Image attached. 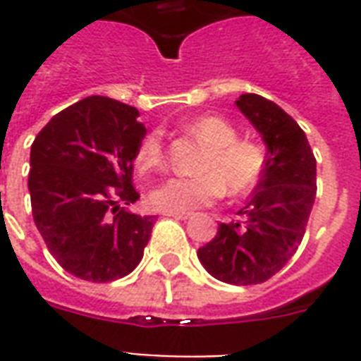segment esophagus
<instances>
[{"label": "esophagus", "instance_id": "obj_1", "mask_svg": "<svg viewBox=\"0 0 361 361\" xmlns=\"http://www.w3.org/2000/svg\"><path fill=\"white\" fill-rule=\"evenodd\" d=\"M163 215H166V217H174V219L185 221L189 219L192 214H189V212H163Z\"/></svg>", "mask_w": 361, "mask_h": 361}]
</instances>
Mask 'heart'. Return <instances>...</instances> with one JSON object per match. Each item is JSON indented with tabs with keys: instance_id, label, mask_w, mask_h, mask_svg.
<instances>
[{
	"instance_id": "obj_1",
	"label": "heart",
	"mask_w": 361,
	"mask_h": 361,
	"mask_svg": "<svg viewBox=\"0 0 361 361\" xmlns=\"http://www.w3.org/2000/svg\"><path fill=\"white\" fill-rule=\"evenodd\" d=\"M189 130L208 146L198 176L169 178L152 192V202L163 212H192L214 204L225 195L245 197L260 183L268 153L257 140L238 138L236 127L221 116H200ZM166 157L163 133L153 129L142 136L136 147V166L144 172L161 169Z\"/></svg>"
}]
</instances>
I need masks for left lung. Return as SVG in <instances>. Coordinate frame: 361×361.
I'll use <instances>...</instances> for the list:
<instances>
[{
  "label": "left lung",
  "instance_id": "8db88e82",
  "mask_svg": "<svg viewBox=\"0 0 361 361\" xmlns=\"http://www.w3.org/2000/svg\"><path fill=\"white\" fill-rule=\"evenodd\" d=\"M268 146V166L238 219L221 223L198 249V260L228 285H258L274 277L302 243L317 197V159L302 127L268 99L236 101Z\"/></svg>",
  "mask_w": 361,
  "mask_h": 361
}]
</instances>
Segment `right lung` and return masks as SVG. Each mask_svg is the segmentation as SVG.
<instances>
[{
  "label": "right lung",
  "mask_w": 361,
  "mask_h": 361,
  "mask_svg": "<svg viewBox=\"0 0 361 361\" xmlns=\"http://www.w3.org/2000/svg\"><path fill=\"white\" fill-rule=\"evenodd\" d=\"M135 106L93 95L48 121L31 144V212L65 271L92 283L129 275L144 257L155 215L121 208L140 195L133 161L146 127Z\"/></svg>",
  "instance_id": "obj_1"
}]
</instances>
